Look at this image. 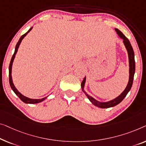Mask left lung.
<instances>
[{
	"label": "left lung",
	"instance_id": "8db88e82",
	"mask_svg": "<svg viewBox=\"0 0 146 146\" xmlns=\"http://www.w3.org/2000/svg\"><path fill=\"white\" fill-rule=\"evenodd\" d=\"M115 31L117 32V33L118 35L120 36L121 38L123 39V42L124 44H125L126 48L128 52V55H129V82H128V84L126 88L125 89V90L123 91V92L121 93V95H119L118 97H117L116 98H115L114 100H112L109 101L107 102H100L96 100L95 99L93 98L92 96H90L88 94H87L86 93L84 92V83H85V80H86V78L84 77V79L82 80V82H81V87H82V90L83 91V92H84V94H86V96L88 97V98L89 99L92 103L94 104V106H96V107L100 108H111V107H114V106H117V104H119V103L123 101V100L126 97V96L128 94V92H129L130 88L132 86V83H133V79H134V73H135V60H134V50L133 48H132L131 44H130V41L129 39H128L126 36L124 35L121 31H119L118 29H115Z\"/></svg>",
	"mask_w": 146,
	"mask_h": 146
}]
</instances>
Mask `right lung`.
<instances>
[{"label": "right lung", "mask_w": 146, "mask_h": 146, "mask_svg": "<svg viewBox=\"0 0 146 146\" xmlns=\"http://www.w3.org/2000/svg\"><path fill=\"white\" fill-rule=\"evenodd\" d=\"M31 27V29H30L29 31H28L26 33H25L24 35H23L22 36H21L20 38H19V40H18V42H17V44L16 46V48H15V52L14 54H13L12 57V59H11V61H10V66H9V82H10V87L12 89V90L14 91L15 94H16L17 96H18L19 98H20V100L22 102H24V103L25 104H37V103H39V102H41L42 101H44V100L47 97H45V98H43L42 99H31V98H29L27 97H25L24 96L22 95L21 94L20 92H18V90H17L16 87H15V86L14 85V84H13V81H12V64H13V62H14V58H15V56H16V54L17 53V49H18L19 48V44H20V43L21 42V40H22V39L25 37V36L27 35V34L29 33L31 30L32 29Z\"/></svg>", "instance_id": "obj_1"}]
</instances>
